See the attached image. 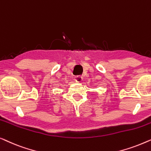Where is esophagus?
Wrapping results in <instances>:
<instances>
[{
  "instance_id": "1",
  "label": "esophagus",
  "mask_w": 151,
  "mask_h": 151,
  "mask_svg": "<svg viewBox=\"0 0 151 151\" xmlns=\"http://www.w3.org/2000/svg\"><path fill=\"white\" fill-rule=\"evenodd\" d=\"M75 81H76V83H80V82H81L82 81H83V78L81 77V76H75Z\"/></svg>"
}]
</instances>
